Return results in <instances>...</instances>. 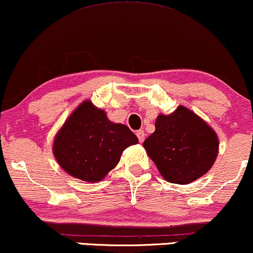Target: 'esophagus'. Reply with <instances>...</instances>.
Here are the masks:
<instances>
[{"instance_id": "obj_1", "label": "esophagus", "mask_w": 253, "mask_h": 253, "mask_svg": "<svg viewBox=\"0 0 253 253\" xmlns=\"http://www.w3.org/2000/svg\"><path fill=\"white\" fill-rule=\"evenodd\" d=\"M136 136H137L138 137V141L141 142H143L144 141V138H145V133H144V131L143 130H138V131H136Z\"/></svg>"}]
</instances>
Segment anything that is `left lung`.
Wrapping results in <instances>:
<instances>
[{
  "label": "left lung",
  "instance_id": "left-lung-1",
  "mask_svg": "<svg viewBox=\"0 0 253 253\" xmlns=\"http://www.w3.org/2000/svg\"><path fill=\"white\" fill-rule=\"evenodd\" d=\"M143 147L163 179L187 185L214 165L219 138L200 116L179 105L171 114L157 116L155 131L143 142Z\"/></svg>",
  "mask_w": 253,
  "mask_h": 253
}]
</instances>
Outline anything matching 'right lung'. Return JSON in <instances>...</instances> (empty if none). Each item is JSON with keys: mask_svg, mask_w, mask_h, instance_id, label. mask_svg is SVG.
Instances as JSON below:
<instances>
[{"mask_svg": "<svg viewBox=\"0 0 253 253\" xmlns=\"http://www.w3.org/2000/svg\"><path fill=\"white\" fill-rule=\"evenodd\" d=\"M138 143L126 126L114 123L90 99L67 117L53 141V155L68 175L85 182L102 181L127 147Z\"/></svg>", "mask_w": 253, "mask_h": 253, "instance_id": "right-lung-1", "label": "right lung"}]
</instances>
